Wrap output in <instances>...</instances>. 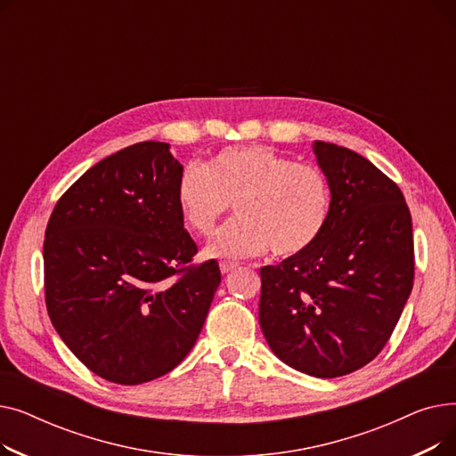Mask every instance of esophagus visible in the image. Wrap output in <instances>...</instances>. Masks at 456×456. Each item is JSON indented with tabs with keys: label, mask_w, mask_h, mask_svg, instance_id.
I'll return each mask as SVG.
<instances>
[{
	"label": "esophagus",
	"mask_w": 456,
	"mask_h": 456,
	"mask_svg": "<svg viewBox=\"0 0 456 456\" xmlns=\"http://www.w3.org/2000/svg\"><path fill=\"white\" fill-rule=\"evenodd\" d=\"M236 268H238L236 262H222V265H220L222 273H229V272H232V270H236Z\"/></svg>",
	"instance_id": "obj_1"
}]
</instances>
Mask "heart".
<instances>
[{
    "instance_id": "heart-1",
    "label": "heart",
    "mask_w": 456,
    "mask_h": 456,
    "mask_svg": "<svg viewBox=\"0 0 456 456\" xmlns=\"http://www.w3.org/2000/svg\"><path fill=\"white\" fill-rule=\"evenodd\" d=\"M175 201L186 227L201 236H210L234 203L238 218L216 234L207 248L210 256L246 258L270 248L277 256H296L322 236L330 191L314 166L266 146H234L205 166H184Z\"/></svg>"
}]
</instances>
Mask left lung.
Returning <instances> with one entry per match:
<instances>
[{
	"label": "left lung",
	"mask_w": 456,
	"mask_h": 456,
	"mask_svg": "<svg viewBox=\"0 0 456 456\" xmlns=\"http://www.w3.org/2000/svg\"><path fill=\"white\" fill-rule=\"evenodd\" d=\"M313 150L329 220L308 251L260 268L258 322L284 364L334 379L371 362L392 337L412 292V218L368 159L322 140Z\"/></svg>",
	"instance_id": "obj_1"
}]
</instances>
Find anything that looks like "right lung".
I'll return each mask as SVG.
<instances>
[{"label": "right lung", "mask_w": 456, "mask_h": 456, "mask_svg": "<svg viewBox=\"0 0 456 456\" xmlns=\"http://www.w3.org/2000/svg\"><path fill=\"white\" fill-rule=\"evenodd\" d=\"M183 172L166 142L94 164L45 227L44 286L62 342L95 375L142 385L194 347L222 273L198 253L175 201Z\"/></svg>", "instance_id": "1"}]
</instances>
